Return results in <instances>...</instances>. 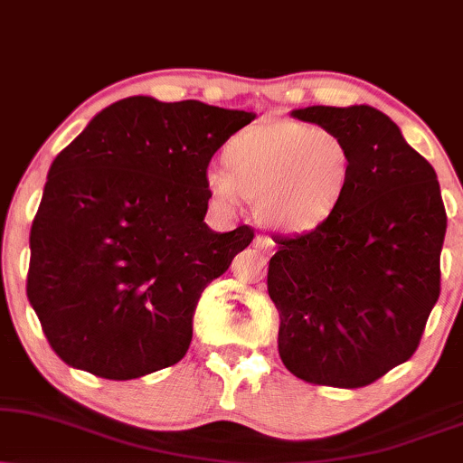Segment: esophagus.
I'll return each instance as SVG.
<instances>
[{
    "label": "esophagus",
    "mask_w": 463,
    "mask_h": 463,
    "mask_svg": "<svg viewBox=\"0 0 463 463\" xmlns=\"http://www.w3.org/2000/svg\"><path fill=\"white\" fill-rule=\"evenodd\" d=\"M254 248H259L260 251H265V254H271V251H273L271 237H269V235H256Z\"/></svg>",
    "instance_id": "esophagus-1"
}]
</instances>
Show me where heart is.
<instances>
[{"label": "heart", "instance_id": "1", "mask_svg": "<svg viewBox=\"0 0 463 463\" xmlns=\"http://www.w3.org/2000/svg\"><path fill=\"white\" fill-rule=\"evenodd\" d=\"M226 171H209L204 185L215 201L259 198L262 222L303 232L329 218L353 179L346 140L326 128L273 121L239 132L224 147Z\"/></svg>", "mask_w": 463, "mask_h": 463}]
</instances>
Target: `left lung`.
Listing matches in <instances>:
<instances>
[{"label": "left lung", "instance_id": "8db88e82", "mask_svg": "<svg viewBox=\"0 0 463 463\" xmlns=\"http://www.w3.org/2000/svg\"><path fill=\"white\" fill-rule=\"evenodd\" d=\"M292 117L346 140L353 179L323 224L275 237L267 286L279 356L309 384L367 387L411 359L440 297V185L376 109L307 107Z\"/></svg>", "mask_w": 463, "mask_h": 463}]
</instances>
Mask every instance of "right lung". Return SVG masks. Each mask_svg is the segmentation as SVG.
<instances>
[{
  "instance_id": "obj_1",
  "label": "right lung",
  "mask_w": 463,
  "mask_h": 463,
  "mask_svg": "<svg viewBox=\"0 0 463 463\" xmlns=\"http://www.w3.org/2000/svg\"><path fill=\"white\" fill-rule=\"evenodd\" d=\"M254 113L132 96L51 164L29 235L27 297L63 363L132 380L181 361L203 290L254 239L213 232L215 151Z\"/></svg>"
}]
</instances>
